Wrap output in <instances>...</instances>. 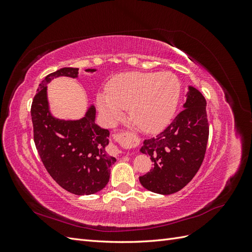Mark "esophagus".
Segmentation results:
<instances>
[{"mask_svg": "<svg viewBox=\"0 0 252 252\" xmlns=\"http://www.w3.org/2000/svg\"><path fill=\"white\" fill-rule=\"evenodd\" d=\"M117 139L120 141H132V134L129 132H122L119 135H117ZM111 150L118 155L121 154V151L116 146H112V144H111Z\"/></svg>", "mask_w": 252, "mask_h": 252, "instance_id": "obj_1", "label": "esophagus"}]
</instances>
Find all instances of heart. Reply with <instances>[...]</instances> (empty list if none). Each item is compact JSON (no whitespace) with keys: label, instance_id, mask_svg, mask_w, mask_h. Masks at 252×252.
Returning a JSON list of instances; mask_svg holds the SVG:
<instances>
[{"label":"heart","instance_id":"obj_1","mask_svg":"<svg viewBox=\"0 0 252 252\" xmlns=\"http://www.w3.org/2000/svg\"><path fill=\"white\" fill-rule=\"evenodd\" d=\"M181 85L171 72H126L113 77L106 94L96 96L97 107L108 123L116 122L122 109L145 132H157L173 118Z\"/></svg>","mask_w":252,"mask_h":252}]
</instances>
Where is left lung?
Wrapping results in <instances>:
<instances>
[{
	"instance_id": "1",
	"label": "left lung",
	"mask_w": 252,
	"mask_h": 252,
	"mask_svg": "<svg viewBox=\"0 0 252 252\" xmlns=\"http://www.w3.org/2000/svg\"><path fill=\"white\" fill-rule=\"evenodd\" d=\"M187 100L171 124L155 138L144 141L141 152L150 157L154 168L140 177L143 187L159 194H171L193 179L203 163L209 125L206 100L189 86Z\"/></svg>"
}]
</instances>
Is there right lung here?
<instances>
[{
	"label": "right lung",
	"mask_w": 252,
	"mask_h": 252,
	"mask_svg": "<svg viewBox=\"0 0 252 252\" xmlns=\"http://www.w3.org/2000/svg\"><path fill=\"white\" fill-rule=\"evenodd\" d=\"M94 72L95 69H86ZM79 68L65 67L48 74L36 90L32 105L33 140L45 168L58 184L77 195L94 194L109 181L110 166L116 158L106 152L109 131L94 123L95 108L77 121L51 116L47 84L55 78H77Z\"/></svg>",
	"instance_id": "add662e5"
}]
</instances>
